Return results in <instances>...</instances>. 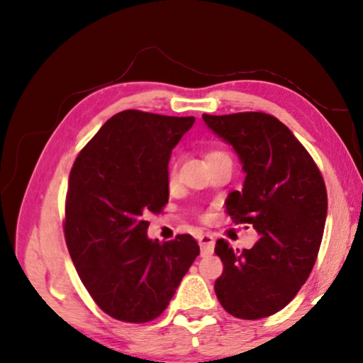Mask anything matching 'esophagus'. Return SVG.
Segmentation results:
<instances>
[{"instance_id":"esophagus-1","label":"esophagus","mask_w":363,"mask_h":363,"mask_svg":"<svg viewBox=\"0 0 363 363\" xmlns=\"http://www.w3.org/2000/svg\"><path fill=\"white\" fill-rule=\"evenodd\" d=\"M199 243H200V248H201V256H206V255L213 253L214 237L211 235V233H201V235L199 237Z\"/></svg>"}]
</instances>
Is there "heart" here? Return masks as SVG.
<instances>
[{
	"label": "heart",
	"instance_id": "1",
	"mask_svg": "<svg viewBox=\"0 0 363 363\" xmlns=\"http://www.w3.org/2000/svg\"><path fill=\"white\" fill-rule=\"evenodd\" d=\"M214 153V152H211ZM176 179V163H171L169 168H168V181L173 182Z\"/></svg>",
	"mask_w": 363,
	"mask_h": 363
}]
</instances>
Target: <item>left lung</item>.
Listing matches in <instances>:
<instances>
[{"label": "left lung", "instance_id": "8db88e82", "mask_svg": "<svg viewBox=\"0 0 363 363\" xmlns=\"http://www.w3.org/2000/svg\"><path fill=\"white\" fill-rule=\"evenodd\" d=\"M203 121L232 145L245 173L242 192L227 195V214L261 235L243 251L219 238L214 253L224 270L214 291L230 315L257 320L284 309L309 277L327 220V189L314 160L275 116L203 113Z\"/></svg>", "mask_w": 363, "mask_h": 363}]
</instances>
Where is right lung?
Instances as JSON below:
<instances>
[{"label": "right lung", "instance_id": "obj_1", "mask_svg": "<svg viewBox=\"0 0 363 363\" xmlns=\"http://www.w3.org/2000/svg\"><path fill=\"white\" fill-rule=\"evenodd\" d=\"M194 121L125 110L97 131L73 163L67 248L86 290L116 320L157 318L200 255L187 233L164 243L152 240L145 220L168 203L171 150Z\"/></svg>", "mask_w": 363, "mask_h": 363}]
</instances>
